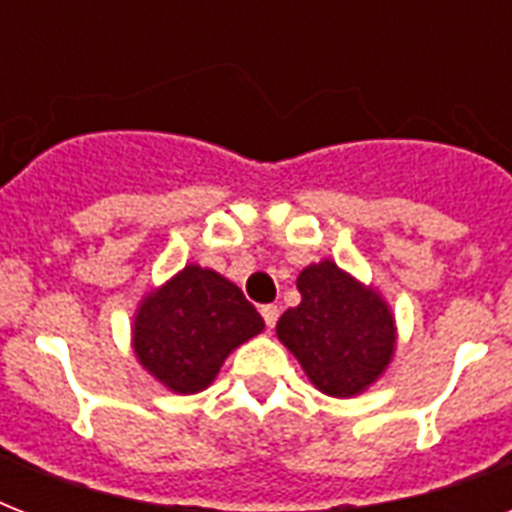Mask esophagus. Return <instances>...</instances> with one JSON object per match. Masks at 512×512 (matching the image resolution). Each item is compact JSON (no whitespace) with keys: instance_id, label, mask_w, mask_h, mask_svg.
I'll return each instance as SVG.
<instances>
[{"instance_id":"esophagus-1","label":"esophagus","mask_w":512,"mask_h":512,"mask_svg":"<svg viewBox=\"0 0 512 512\" xmlns=\"http://www.w3.org/2000/svg\"><path fill=\"white\" fill-rule=\"evenodd\" d=\"M260 313H263L265 327L268 329L276 327V321H279V308H276V305H263V308H260Z\"/></svg>"}]
</instances>
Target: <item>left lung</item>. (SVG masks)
Returning a JSON list of instances; mask_svg holds the SVG:
<instances>
[{
	"instance_id": "left-lung-1",
	"label": "left lung",
	"mask_w": 512,
	"mask_h": 512,
	"mask_svg": "<svg viewBox=\"0 0 512 512\" xmlns=\"http://www.w3.org/2000/svg\"><path fill=\"white\" fill-rule=\"evenodd\" d=\"M297 289L300 305L284 311L276 324L281 345L321 393H366L396 356L398 329L388 300L332 260L305 265Z\"/></svg>"
}]
</instances>
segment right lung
Here are the masks:
<instances>
[{"label":"right lung","mask_w":512,"mask_h":512,"mask_svg":"<svg viewBox=\"0 0 512 512\" xmlns=\"http://www.w3.org/2000/svg\"><path fill=\"white\" fill-rule=\"evenodd\" d=\"M263 329V316L233 281L188 263L140 297L132 350L156 382L177 396H191L209 388L225 358Z\"/></svg>","instance_id":"1"}]
</instances>
